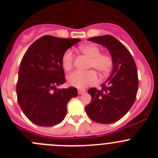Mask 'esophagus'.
I'll list each match as a JSON object with an SVG mask.
<instances>
[{
    "instance_id": "obj_1",
    "label": "esophagus",
    "mask_w": 158,
    "mask_h": 158,
    "mask_svg": "<svg viewBox=\"0 0 158 158\" xmlns=\"http://www.w3.org/2000/svg\"><path fill=\"white\" fill-rule=\"evenodd\" d=\"M85 92H86V91H85V89H79V90H78V94H79V95H82V94L85 93Z\"/></svg>"
}]
</instances>
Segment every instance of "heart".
<instances>
[{"mask_svg":"<svg viewBox=\"0 0 158 158\" xmlns=\"http://www.w3.org/2000/svg\"><path fill=\"white\" fill-rule=\"evenodd\" d=\"M79 52L90 59L89 67L95 68L102 77H107L111 74L114 66L113 59L109 54L101 53V49L94 44H82L78 47ZM73 55L71 50H66L62 58V66L66 71L73 69ZM97 75L93 70L86 72L76 71L67 77L69 85L77 89H84L96 82Z\"/></svg>","mask_w":158,"mask_h":158,"instance_id":"heart-1","label":"heart"}]
</instances>
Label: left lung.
<instances>
[{
  "label": "left lung",
  "instance_id": "obj_1",
  "mask_svg": "<svg viewBox=\"0 0 158 158\" xmlns=\"http://www.w3.org/2000/svg\"><path fill=\"white\" fill-rule=\"evenodd\" d=\"M108 49L114 61L109 79L102 89H89L91 102L85 107L92 121L101 124L115 122L125 115L136 99L138 89V70L128 49L111 35L88 39Z\"/></svg>",
  "mask_w": 158,
  "mask_h": 158
}]
</instances>
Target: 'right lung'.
Returning <instances> with one entry per match:
<instances>
[{
    "instance_id": "add662e5",
    "label": "right lung",
    "mask_w": 158,
    "mask_h": 158,
    "mask_svg": "<svg viewBox=\"0 0 158 158\" xmlns=\"http://www.w3.org/2000/svg\"><path fill=\"white\" fill-rule=\"evenodd\" d=\"M79 41L44 36L25 52L19 69L17 96L20 109L33 123L50 127L66 117L67 103L77 96L78 91L75 87L57 88L66 82L62 58Z\"/></svg>"
}]
</instances>
